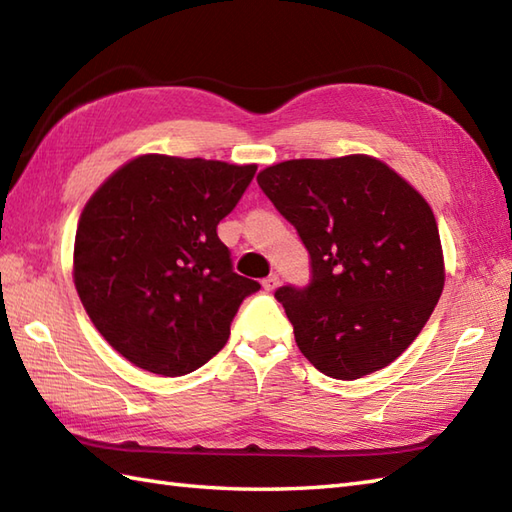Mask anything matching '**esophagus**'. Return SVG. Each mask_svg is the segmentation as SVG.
<instances>
[{
    "instance_id": "obj_1",
    "label": "esophagus",
    "mask_w": 512,
    "mask_h": 512,
    "mask_svg": "<svg viewBox=\"0 0 512 512\" xmlns=\"http://www.w3.org/2000/svg\"><path fill=\"white\" fill-rule=\"evenodd\" d=\"M261 285H264V290H268V292H272L279 285V275H270V277H266L264 281H261Z\"/></svg>"
}]
</instances>
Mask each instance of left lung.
<instances>
[{
    "mask_svg": "<svg viewBox=\"0 0 512 512\" xmlns=\"http://www.w3.org/2000/svg\"><path fill=\"white\" fill-rule=\"evenodd\" d=\"M257 183L310 253V283L275 292L301 353L334 379L395 362L445 285L425 198L366 154L283 161L261 170Z\"/></svg>",
    "mask_w": 512,
    "mask_h": 512,
    "instance_id": "left-lung-1",
    "label": "left lung"
}]
</instances>
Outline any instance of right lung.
Segmentation results:
<instances>
[{"label": "right lung", "mask_w": 512, "mask_h": 512, "mask_svg": "<svg viewBox=\"0 0 512 512\" xmlns=\"http://www.w3.org/2000/svg\"><path fill=\"white\" fill-rule=\"evenodd\" d=\"M257 165L144 154L80 213L74 283L95 329L128 362L163 377L196 371L261 285L233 272L218 224Z\"/></svg>", "instance_id": "right-lung-1"}]
</instances>
